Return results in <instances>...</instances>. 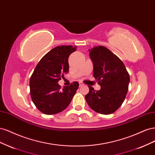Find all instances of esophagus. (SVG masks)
<instances>
[{
    "label": "esophagus",
    "mask_w": 155,
    "mask_h": 155,
    "mask_svg": "<svg viewBox=\"0 0 155 155\" xmlns=\"http://www.w3.org/2000/svg\"><path fill=\"white\" fill-rule=\"evenodd\" d=\"M79 87H83V86L84 85V83H82V82H79Z\"/></svg>",
    "instance_id": "esophagus-1"
}]
</instances>
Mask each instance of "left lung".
Returning <instances> with one entry per match:
<instances>
[{
    "label": "left lung",
    "instance_id": "8db88e82",
    "mask_svg": "<svg viewBox=\"0 0 155 155\" xmlns=\"http://www.w3.org/2000/svg\"><path fill=\"white\" fill-rule=\"evenodd\" d=\"M94 74L100 91L91 86L85 100L97 113L110 114L122 105L129 88V74L121 60L106 47L98 46L88 50Z\"/></svg>",
    "mask_w": 155,
    "mask_h": 155
}]
</instances>
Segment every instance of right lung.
Masks as SVG:
<instances>
[{
    "mask_svg": "<svg viewBox=\"0 0 155 155\" xmlns=\"http://www.w3.org/2000/svg\"><path fill=\"white\" fill-rule=\"evenodd\" d=\"M77 46H59L39 61L30 80V96L35 107L48 115L59 113L69 105L79 88L78 81L61 88L58 81L68 72L69 55Z\"/></svg>",
    "mask_w": 155,
    "mask_h": 155,
    "instance_id": "right-lung-1",
    "label": "right lung"
}]
</instances>
